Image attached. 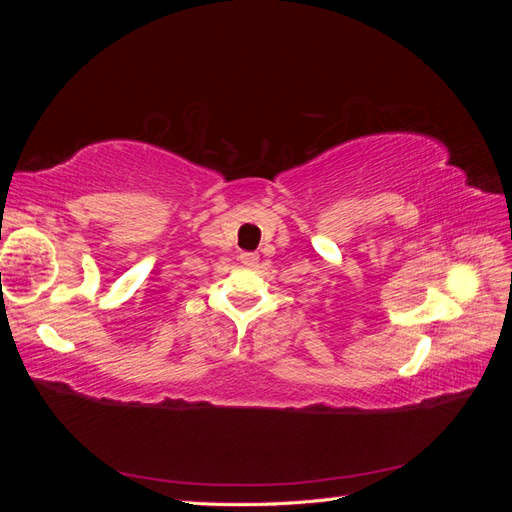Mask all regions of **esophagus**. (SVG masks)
I'll list each match as a JSON object with an SVG mask.
<instances>
[{
    "instance_id": "1",
    "label": "esophagus",
    "mask_w": 512,
    "mask_h": 512,
    "mask_svg": "<svg viewBox=\"0 0 512 512\" xmlns=\"http://www.w3.org/2000/svg\"><path fill=\"white\" fill-rule=\"evenodd\" d=\"M241 262H245V265H254V262L258 260V254H254V252H241Z\"/></svg>"
}]
</instances>
